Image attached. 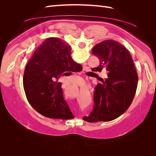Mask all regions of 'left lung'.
Wrapping results in <instances>:
<instances>
[{"instance_id":"1","label":"left lung","mask_w":156,"mask_h":156,"mask_svg":"<svg viewBox=\"0 0 156 156\" xmlns=\"http://www.w3.org/2000/svg\"><path fill=\"white\" fill-rule=\"evenodd\" d=\"M92 53L100 60L94 72L106 69L107 77L100 79L94 95L90 115L83 117L88 122H108L120 116L129 108L135 95L138 75L128 51L119 42L107 40L94 47Z\"/></svg>"}]
</instances>
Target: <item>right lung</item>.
<instances>
[{"label":"right lung","mask_w":156,"mask_h":156,"mask_svg":"<svg viewBox=\"0 0 156 156\" xmlns=\"http://www.w3.org/2000/svg\"><path fill=\"white\" fill-rule=\"evenodd\" d=\"M71 47L59 37L45 40L28 62L23 87L34 109L50 119H71L73 115L63 98L58 78L66 72H76L81 66L72 59Z\"/></svg>","instance_id":"add662e5"}]
</instances>
